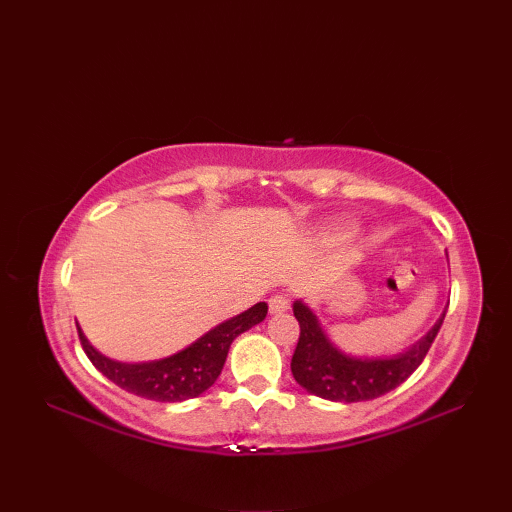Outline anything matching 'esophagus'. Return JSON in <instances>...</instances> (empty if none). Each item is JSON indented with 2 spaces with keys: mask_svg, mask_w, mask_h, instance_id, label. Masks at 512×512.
I'll list each match as a JSON object with an SVG mask.
<instances>
[{
  "mask_svg": "<svg viewBox=\"0 0 512 512\" xmlns=\"http://www.w3.org/2000/svg\"><path fill=\"white\" fill-rule=\"evenodd\" d=\"M268 308H270V312H273V314H281V312H286L290 308V301H288L286 295H281V292H279V295L270 297Z\"/></svg>",
  "mask_w": 512,
  "mask_h": 512,
  "instance_id": "esophagus-1",
  "label": "esophagus"
}]
</instances>
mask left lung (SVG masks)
Listing matches in <instances>:
<instances>
[{"label":"left lung","mask_w":512,"mask_h":512,"mask_svg":"<svg viewBox=\"0 0 512 512\" xmlns=\"http://www.w3.org/2000/svg\"><path fill=\"white\" fill-rule=\"evenodd\" d=\"M292 310H295L301 328L297 350L290 363L292 376L310 394L332 402L374 400L405 383L424 361L440 332L444 314H447L444 310L436 325L405 352L394 356L356 358L336 350L325 336L317 314L306 303L295 301Z\"/></svg>","instance_id":"left-lung-1"}]
</instances>
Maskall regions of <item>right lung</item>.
Masks as SVG:
<instances>
[{
  "instance_id": "right-lung-1",
  "label": "right lung",
  "mask_w": 512,
  "mask_h": 512,
  "mask_svg": "<svg viewBox=\"0 0 512 512\" xmlns=\"http://www.w3.org/2000/svg\"><path fill=\"white\" fill-rule=\"evenodd\" d=\"M266 312L268 306L264 301H259L253 308L237 314V317L215 325L213 330L202 334L198 341H193L178 354L149 363L112 361V358L103 356L99 350H94V345L85 339L79 325H76V330H79L83 352L88 354L92 365L103 376L110 378L112 383L129 391V394L147 400L182 402L204 394L215 383L224 367L228 347H231L239 334L262 323L266 319Z\"/></svg>"
}]
</instances>
